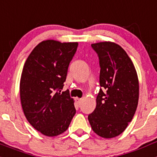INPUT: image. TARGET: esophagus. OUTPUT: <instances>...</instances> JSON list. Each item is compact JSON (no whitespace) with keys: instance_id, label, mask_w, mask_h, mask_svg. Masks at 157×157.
I'll use <instances>...</instances> for the list:
<instances>
[{"instance_id":"obj_1","label":"esophagus","mask_w":157,"mask_h":157,"mask_svg":"<svg viewBox=\"0 0 157 157\" xmlns=\"http://www.w3.org/2000/svg\"><path fill=\"white\" fill-rule=\"evenodd\" d=\"M75 101H76V102H77L78 104V105H80V104H81V102H82V99L81 98H75Z\"/></svg>"}]
</instances>
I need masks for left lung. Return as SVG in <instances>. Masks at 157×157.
<instances>
[{
  "mask_svg": "<svg viewBox=\"0 0 157 157\" xmlns=\"http://www.w3.org/2000/svg\"><path fill=\"white\" fill-rule=\"evenodd\" d=\"M91 46L99 56L100 85L103 90H100L96 109L88 120L100 137L115 138L126 130L137 109L138 74L126 51L116 43L101 41Z\"/></svg>",
  "mask_w": 157,
  "mask_h": 157,
  "instance_id": "8db88e82",
  "label": "left lung"
}]
</instances>
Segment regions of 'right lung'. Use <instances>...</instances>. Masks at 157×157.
I'll use <instances>...</instances> for the list:
<instances>
[{
	"label": "right lung",
	"mask_w": 157,
	"mask_h": 157,
	"mask_svg": "<svg viewBox=\"0 0 157 157\" xmlns=\"http://www.w3.org/2000/svg\"><path fill=\"white\" fill-rule=\"evenodd\" d=\"M78 42L45 40L32 50L23 66L19 91L30 125L48 137L68 128L76 110L69 91L61 92ZM59 92H58V90Z\"/></svg>",
	"instance_id": "right-lung-1"
}]
</instances>
